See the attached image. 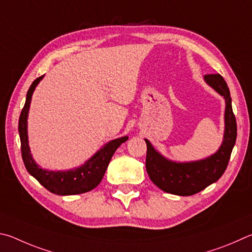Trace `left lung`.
Segmentation results:
<instances>
[{
	"label": "left lung",
	"instance_id": "8db88e82",
	"mask_svg": "<svg viewBox=\"0 0 252 252\" xmlns=\"http://www.w3.org/2000/svg\"><path fill=\"white\" fill-rule=\"evenodd\" d=\"M205 81L226 99L223 142L215 155L198 161L174 162L162 157L145 139L147 144L146 170L149 178L161 190L173 195H195L217 182L227 168L236 143L237 123L227 83L220 74H207Z\"/></svg>",
	"mask_w": 252,
	"mask_h": 252
}]
</instances>
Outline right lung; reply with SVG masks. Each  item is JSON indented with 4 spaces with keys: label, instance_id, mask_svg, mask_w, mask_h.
<instances>
[{
    "label": "right lung",
    "instance_id": "1",
    "mask_svg": "<svg viewBox=\"0 0 252 252\" xmlns=\"http://www.w3.org/2000/svg\"><path fill=\"white\" fill-rule=\"evenodd\" d=\"M43 76L37 77L30 86L28 94H26L24 107L22 109L19 119L21 152L25 168L43 187H45L48 191L56 193V195L67 196L87 192L94 189L101 182L114 153L123 143H125L128 139V137L125 136V137L114 139L106 144L90 160H87L82 167H78L74 170L48 171L39 168L35 164L29 147L28 114L33 92Z\"/></svg>",
    "mask_w": 252,
    "mask_h": 252
}]
</instances>
